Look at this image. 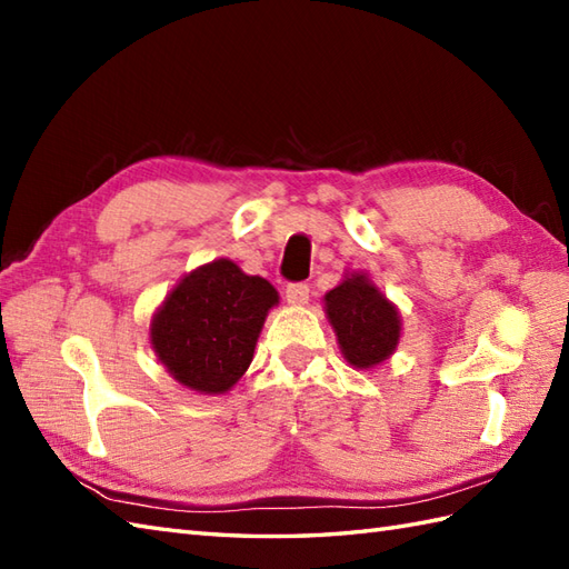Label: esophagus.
Masks as SVG:
<instances>
[{
	"label": "esophagus",
	"mask_w": 569,
	"mask_h": 569,
	"mask_svg": "<svg viewBox=\"0 0 569 569\" xmlns=\"http://www.w3.org/2000/svg\"><path fill=\"white\" fill-rule=\"evenodd\" d=\"M310 298V288L306 283H291L286 288V303L293 308H303Z\"/></svg>",
	"instance_id": "obj_1"
}]
</instances>
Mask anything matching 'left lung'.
Wrapping results in <instances>:
<instances>
[{
	"label": "left lung",
	"mask_w": 569,
	"mask_h": 569,
	"mask_svg": "<svg viewBox=\"0 0 569 569\" xmlns=\"http://www.w3.org/2000/svg\"><path fill=\"white\" fill-rule=\"evenodd\" d=\"M325 316L349 367L371 371L381 367L401 342V312L369 273L352 271L325 293Z\"/></svg>",
	"instance_id": "1"
}]
</instances>
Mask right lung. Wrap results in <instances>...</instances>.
<instances>
[{"instance_id": "right-lung-1", "label": "right lung", "mask_w": 569, "mask_h": 569, "mask_svg": "<svg viewBox=\"0 0 569 569\" xmlns=\"http://www.w3.org/2000/svg\"><path fill=\"white\" fill-rule=\"evenodd\" d=\"M278 291L234 261L214 259L188 271L156 308L149 342L176 383L220 396L244 377Z\"/></svg>"}]
</instances>
